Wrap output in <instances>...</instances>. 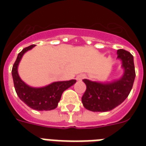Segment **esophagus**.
I'll list each match as a JSON object with an SVG mask.
<instances>
[{
	"label": "esophagus",
	"mask_w": 146,
	"mask_h": 146,
	"mask_svg": "<svg viewBox=\"0 0 146 146\" xmlns=\"http://www.w3.org/2000/svg\"><path fill=\"white\" fill-rule=\"evenodd\" d=\"M85 78V76L84 75H83V74H80V75H78V76H76V80H82L83 79H84Z\"/></svg>",
	"instance_id": "34e87169"
}]
</instances>
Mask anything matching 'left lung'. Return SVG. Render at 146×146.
<instances>
[{"label": "left lung", "mask_w": 146, "mask_h": 146, "mask_svg": "<svg viewBox=\"0 0 146 146\" xmlns=\"http://www.w3.org/2000/svg\"><path fill=\"white\" fill-rule=\"evenodd\" d=\"M117 58L122 61L124 70L119 80L106 84L83 80L87 86L82 96V103L85 109L92 112H107L127 98L135 78L134 58L129 51L123 49L117 50Z\"/></svg>", "instance_id": "1"}]
</instances>
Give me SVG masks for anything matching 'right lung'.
I'll use <instances>...</instances> for the list:
<instances>
[{"label":"right lung","mask_w":146,"mask_h":146,"mask_svg":"<svg viewBox=\"0 0 146 146\" xmlns=\"http://www.w3.org/2000/svg\"><path fill=\"white\" fill-rule=\"evenodd\" d=\"M34 46L32 44L25 48L18 54L11 70L15 89L19 98L31 109L38 111L54 110L58 106L64 91L73 85L76 80L54 82L43 88H32L25 84L19 76L18 66L23 55Z\"/></svg>","instance_id":"right-lung-1"}]
</instances>
